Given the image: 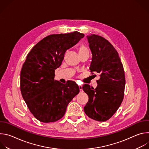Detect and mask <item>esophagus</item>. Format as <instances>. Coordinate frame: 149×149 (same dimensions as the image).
<instances>
[{
    "label": "esophagus",
    "mask_w": 149,
    "mask_h": 149,
    "mask_svg": "<svg viewBox=\"0 0 149 149\" xmlns=\"http://www.w3.org/2000/svg\"><path fill=\"white\" fill-rule=\"evenodd\" d=\"M79 90L80 91L82 90V86H79Z\"/></svg>",
    "instance_id": "34e87169"
}]
</instances>
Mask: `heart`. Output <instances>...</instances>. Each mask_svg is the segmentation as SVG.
Segmentation results:
<instances>
[{
  "label": "heart",
  "mask_w": 149,
  "mask_h": 149,
  "mask_svg": "<svg viewBox=\"0 0 149 149\" xmlns=\"http://www.w3.org/2000/svg\"><path fill=\"white\" fill-rule=\"evenodd\" d=\"M81 53H89V50L86 46L82 45L79 48V54Z\"/></svg>",
  "instance_id": "b5f03b06"
}]
</instances>
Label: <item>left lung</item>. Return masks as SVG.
Here are the masks:
<instances>
[{"label": "left lung", "instance_id": "1", "mask_svg": "<svg viewBox=\"0 0 149 149\" xmlns=\"http://www.w3.org/2000/svg\"><path fill=\"white\" fill-rule=\"evenodd\" d=\"M87 37L93 55L90 70L98 73L100 78L95 89L86 84L83 86L82 90L89 98L84 110L90 118L105 121L114 115L123 101L124 71L117 51L107 39L94 34Z\"/></svg>", "mask_w": 149, "mask_h": 149}]
</instances>
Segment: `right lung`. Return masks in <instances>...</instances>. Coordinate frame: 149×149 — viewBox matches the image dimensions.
<instances>
[{"label": "right lung", "instance_id": "add662e5", "mask_svg": "<svg viewBox=\"0 0 149 149\" xmlns=\"http://www.w3.org/2000/svg\"><path fill=\"white\" fill-rule=\"evenodd\" d=\"M84 36L77 31L48 35L28 54L20 71V91L31 113L43 123L55 122L64 116L69 102L79 92L74 81L63 84L55 80L66 51Z\"/></svg>", "mask_w": 149, "mask_h": 149}]
</instances>
